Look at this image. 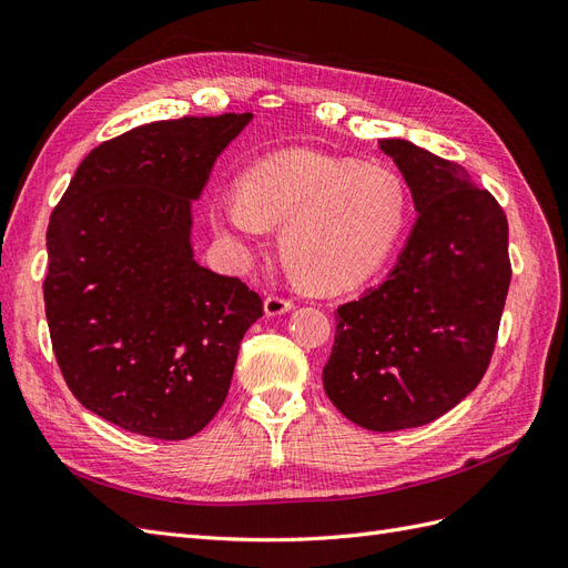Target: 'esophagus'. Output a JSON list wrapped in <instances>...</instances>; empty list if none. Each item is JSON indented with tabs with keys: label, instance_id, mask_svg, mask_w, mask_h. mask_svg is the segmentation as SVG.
I'll return each mask as SVG.
<instances>
[{
	"label": "esophagus",
	"instance_id": "obj_1",
	"mask_svg": "<svg viewBox=\"0 0 568 568\" xmlns=\"http://www.w3.org/2000/svg\"><path fill=\"white\" fill-rule=\"evenodd\" d=\"M263 311L267 317H280V315H286L288 311H294V301L282 298V296H267L263 303Z\"/></svg>",
	"mask_w": 568,
	"mask_h": 568
}]
</instances>
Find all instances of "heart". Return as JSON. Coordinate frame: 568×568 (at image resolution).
I'll return each mask as SVG.
<instances>
[{"label":"heart","mask_w":568,"mask_h":568,"mask_svg":"<svg viewBox=\"0 0 568 568\" xmlns=\"http://www.w3.org/2000/svg\"><path fill=\"white\" fill-rule=\"evenodd\" d=\"M407 189L395 170L286 151L251 165L239 189L220 194L213 227L246 255L280 227L284 263L307 286L341 291L384 265L407 222Z\"/></svg>","instance_id":"b5f03b06"}]
</instances>
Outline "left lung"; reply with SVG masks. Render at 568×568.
Returning <instances> with one entry per match:
<instances>
[{"label": "left lung", "mask_w": 568, "mask_h": 568, "mask_svg": "<svg viewBox=\"0 0 568 568\" xmlns=\"http://www.w3.org/2000/svg\"><path fill=\"white\" fill-rule=\"evenodd\" d=\"M417 222L386 282L336 311L322 384L369 432L438 419L484 379L511 280L507 217L462 165L407 140H379Z\"/></svg>", "instance_id": "1"}]
</instances>
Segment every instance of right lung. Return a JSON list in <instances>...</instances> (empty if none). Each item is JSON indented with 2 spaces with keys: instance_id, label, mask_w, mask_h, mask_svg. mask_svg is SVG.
<instances>
[{
  "instance_id": "1",
  "label": "right lung",
  "mask_w": 568,
  "mask_h": 568,
  "mask_svg": "<svg viewBox=\"0 0 568 568\" xmlns=\"http://www.w3.org/2000/svg\"><path fill=\"white\" fill-rule=\"evenodd\" d=\"M253 113L161 120L99 144L49 217L47 324L68 388L125 432L184 440L227 398L263 301L196 263L192 205Z\"/></svg>"
}]
</instances>
